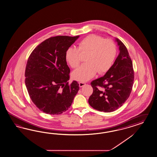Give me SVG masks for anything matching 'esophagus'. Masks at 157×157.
Wrapping results in <instances>:
<instances>
[{
    "label": "esophagus",
    "instance_id": "1",
    "mask_svg": "<svg viewBox=\"0 0 157 157\" xmlns=\"http://www.w3.org/2000/svg\"><path fill=\"white\" fill-rule=\"evenodd\" d=\"M78 84H79V86L80 87H82V86H84L86 85V83L84 82H79Z\"/></svg>",
    "mask_w": 157,
    "mask_h": 157
}]
</instances>
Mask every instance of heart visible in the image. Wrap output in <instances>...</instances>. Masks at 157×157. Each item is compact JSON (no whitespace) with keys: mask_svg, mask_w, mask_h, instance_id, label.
Masks as SVG:
<instances>
[{"mask_svg":"<svg viewBox=\"0 0 157 157\" xmlns=\"http://www.w3.org/2000/svg\"><path fill=\"white\" fill-rule=\"evenodd\" d=\"M88 52L82 65L72 73L74 79L86 81L96 75L97 72L102 74L112 67L116 56V46L111 40L104 39L96 35H89L78 43V48L70 47L65 52V59L73 68H76L81 62L80 52Z\"/></svg>","mask_w":157,"mask_h":157,"instance_id":"obj_1","label":"heart"}]
</instances>
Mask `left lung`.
Segmentation results:
<instances>
[{
  "label": "left lung",
  "mask_w": 157,
  "mask_h": 157,
  "mask_svg": "<svg viewBox=\"0 0 157 157\" xmlns=\"http://www.w3.org/2000/svg\"><path fill=\"white\" fill-rule=\"evenodd\" d=\"M120 53L112 67L104 76L93 81L92 94L89 104L93 108L112 112L120 108L129 98L133 88L134 71L132 61L124 43L116 38ZM99 86L103 89H98Z\"/></svg>",
  "instance_id": "1"
}]
</instances>
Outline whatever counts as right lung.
<instances>
[{"label": "right lung", "mask_w": 157, "mask_h": 157, "mask_svg": "<svg viewBox=\"0 0 157 157\" xmlns=\"http://www.w3.org/2000/svg\"><path fill=\"white\" fill-rule=\"evenodd\" d=\"M79 36H57L43 41L33 49L25 71V83L36 107L49 114L68 109L79 90L73 81L69 84L70 69L65 52Z\"/></svg>", "instance_id": "right-lung-1"}]
</instances>
